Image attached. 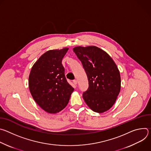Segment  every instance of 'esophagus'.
<instances>
[{
    "label": "esophagus",
    "instance_id": "1",
    "mask_svg": "<svg viewBox=\"0 0 151 151\" xmlns=\"http://www.w3.org/2000/svg\"><path fill=\"white\" fill-rule=\"evenodd\" d=\"M73 83L75 84V85H76L77 84V80H76V79H75V80H73Z\"/></svg>",
    "mask_w": 151,
    "mask_h": 151
}]
</instances>
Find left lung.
<instances>
[{"mask_svg":"<svg viewBox=\"0 0 151 151\" xmlns=\"http://www.w3.org/2000/svg\"><path fill=\"white\" fill-rule=\"evenodd\" d=\"M73 50L88 80L89 87L83 93L84 101L95 112L108 111L121 90V75L116 64L108 54L96 46L76 47Z\"/></svg>","mask_w":151,"mask_h":151,"instance_id":"8db88e82","label":"left lung"}]
</instances>
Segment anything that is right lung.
Instances as JSON below:
<instances>
[{
  "label": "right lung",
  "mask_w": 151,
  "mask_h": 151,
  "mask_svg": "<svg viewBox=\"0 0 151 151\" xmlns=\"http://www.w3.org/2000/svg\"><path fill=\"white\" fill-rule=\"evenodd\" d=\"M69 48L49 50L35 63L29 77V88L36 103L49 114L65 107L74 91L67 81L62 59Z\"/></svg>",
  "instance_id": "add662e5"
}]
</instances>
